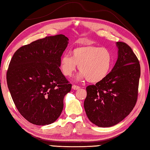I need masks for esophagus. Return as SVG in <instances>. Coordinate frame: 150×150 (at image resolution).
<instances>
[{
    "label": "esophagus",
    "instance_id": "34e87169",
    "mask_svg": "<svg viewBox=\"0 0 150 150\" xmlns=\"http://www.w3.org/2000/svg\"><path fill=\"white\" fill-rule=\"evenodd\" d=\"M72 88L73 89H75V90H77V89H80V87L78 86H76V85H73V86H72Z\"/></svg>",
    "mask_w": 150,
    "mask_h": 150
}]
</instances>
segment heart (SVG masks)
<instances>
[{"instance_id": "heart-1", "label": "heart", "mask_w": 150, "mask_h": 150, "mask_svg": "<svg viewBox=\"0 0 150 150\" xmlns=\"http://www.w3.org/2000/svg\"><path fill=\"white\" fill-rule=\"evenodd\" d=\"M112 64V56L106 48L86 45L75 48L71 57L64 54L60 59V69L65 77H69L77 68L81 72L78 79L86 78L89 82L97 83L104 79L110 73Z\"/></svg>"}]
</instances>
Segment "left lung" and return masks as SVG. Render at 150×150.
Masks as SVG:
<instances>
[{"label": "left lung", "instance_id": "1", "mask_svg": "<svg viewBox=\"0 0 150 150\" xmlns=\"http://www.w3.org/2000/svg\"><path fill=\"white\" fill-rule=\"evenodd\" d=\"M118 59L108 76L96 85L86 88L84 101L86 115L100 127L118 124L135 107L138 96L140 64L132 49L118 42Z\"/></svg>", "mask_w": 150, "mask_h": 150}]
</instances>
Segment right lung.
Returning <instances> with one entry per match:
<instances>
[{
	"label": "right lung",
	"mask_w": 150,
	"mask_h": 150,
	"mask_svg": "<svg viewBox=\"0 0 150 150\" xmlns=\"http://www.w3.org/2000/svg\"><path fill=\"white\" fill-rule=\"evenodd\" d=\"M68 40L62 34L35 40L19 48L11 60L8 88L18 111L31 123L50 125L61 115L72 87L59 68Z\"/></svg>",
	"instance_id": "right-lung-1"
}]
</instances>
